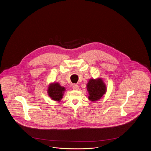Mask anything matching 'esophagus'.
Wrapping results in <instances>:
<instances>
[{"mask_svg": "<svg viewBox=\"0 0 151 151\" xmlns=\"http://www.w3.org/2000/svg\"><path fill=\"white\" fill-rule=\"evenodd\" d=\"M72 88L73 90H78V88H79L78 85L77 84H73Z\"/></svg>", "mask_w": 151, "mask_h": 151, "instance_id": "esophagus-1", "label": "esophagus"}]
</instances>
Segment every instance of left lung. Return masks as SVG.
I'll list each match as a JSON object with an SVG mask.
<instances>
[{"label":"left lung","instance_id":"left-lung-1","mask_svg":"<svg viewBox=\"0 0 151 151\" xmlns=\"http://www.w3.org/2000/svg\"><path fill=\"white\" fill-rule=\"evenodd\" d=\"M87 90L89 94V99L91 101H96L106 93V87L101 78L91 79L87 84Z\"/></svg>","mask_w":151,"mask_h":151}]
</instances>
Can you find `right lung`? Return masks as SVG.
I'll return each mask as SVG.
<instances>
[{
  "instance_id": "add662e5",
  "label": "right lung",
  "mask_w": 151,
  "mask_h": 151,
  "mask_svg": "<svg viewBox=\"0 0 151 151\" xmlns=\"http://www.w3.org/2000/svg\"><path fill=\"white\" fill-rule=\"evenodd\" d=\"M65 88L61 86L58 83H52L49 85L48 89L49 96L53 100L60 101L62 98Z\"/></svg>"
}]
</instances>
